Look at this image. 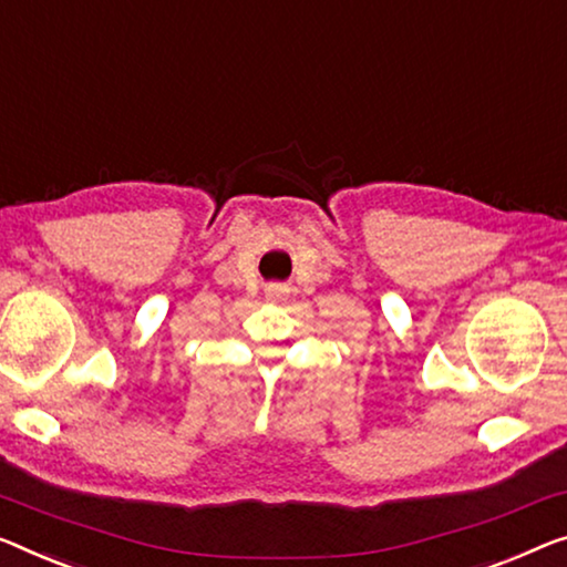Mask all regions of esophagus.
<instances>
[{"label": "esophagus", "mask_w": 567, "mask_h": 567, "mask_svg": "<svg viewBox=\"0 0 567 567\" xmlns=\"http://www.w3.org/2000/svg\"><path fill=\"white\" fill-rule=\"evenodd\" d=\"M265 295L269 300H282L285 295H287V287H282V285H267L265 287Z\"/></svg>", "instance_id": "34e87169"}]
</instances>
